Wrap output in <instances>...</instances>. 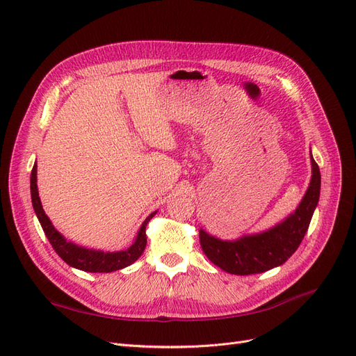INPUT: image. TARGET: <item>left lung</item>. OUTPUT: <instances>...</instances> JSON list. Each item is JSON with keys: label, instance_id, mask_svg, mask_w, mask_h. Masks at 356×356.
Masks as SVG:
<instances>
[{"label": "left lung", "instance_id": "obj_1", "mask_svg": "<svg viewBox=\"0 0 356 356\" xmlns=\"http://www.w3.org/2000/svg\"><path fill=\"white\" fill-rule=\"evenodd\" d=\"M311 163V183L294 213L265 232L243 235L232 241L216 238L200 229V243L204 254L216 266L232 275L261 273L281 266L289 260L305 238L319 201L321 173L312 152Z\"/></svg>", "mask_w": 356, "mask_h": 356}]
</instances>
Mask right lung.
Here are the masks:
<instances>
[{
    "mask_svg": "<svg viewBox=\"0 0 356 356\" xmlns=\"http://www.w3.org/2000/svg\"><path fill=\"white\" fill-rule=\"evenodd\" d=\"M31 198H32V207L35 210V214L41 223L42 231L45 236L49 238L51 247L62 260H65L67 265L84 270V272H99V273H108L113 270H120L130 266L137 259L142 256L146 247V225L149 220L156 214V211L151 213L146 220L142 223L139 232L134 239V243L127 248L121 251H100L93 248H86L81 245H76L71 241H67L50 222L49 216L45 214L41 205V200L38 195L37 186V164H33L32 173H31Z\"/></svg>",
    "mask_w": 356,
    "mask_h": 356,
    "instance_id": "add662e5",
    "label": "right lung"
}]
</instances>
